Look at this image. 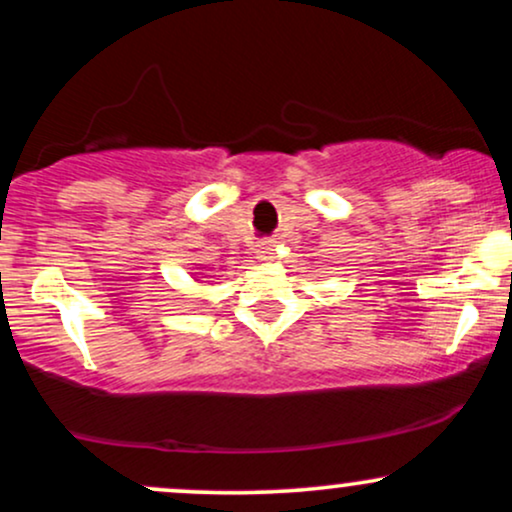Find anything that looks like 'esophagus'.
Instances as JSON below:
<instances>
[{
	"label": "esophagus",
	"mask_w": 512,
	"mask_h": 512,
	"mask_svg": "<svg viewBox=\"0 0 512 512\" xmlns=\"http://www.w3.org/2000/svg\"><path fill=\"white\" fill-rule=\"evenodd\" d=\"M257 255H260V260H264V262H272L274 260V240H262V243L257 245Z\"/></svg>",
	"instance_id": "esophagus-1"
}]
</instances>
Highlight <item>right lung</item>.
<instances>
[{
	"mask_svg": "<svg viewBox=\"0 0 512 512\" xmlns=\"http://www.w3.org/2000/svg\"><path fill=\"white\" fill-rule=\"evenodd\" d=\"M190 276H193V281L195 283H200V279H205V269H202V267H195V272H190Z\"/></svg>",
	"mask_w": 512,
	"mask_h": 512,
	"instance_id": "right-lung-1",
	"label": "right lung"
}]
</instances>
